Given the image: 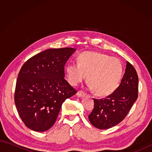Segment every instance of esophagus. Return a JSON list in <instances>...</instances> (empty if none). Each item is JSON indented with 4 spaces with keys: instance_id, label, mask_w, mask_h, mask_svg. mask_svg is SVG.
I'll use <instances>...</instances> for the list:
<instances>
[{
    "instance_id": "obj_1",
    "label": "esophagus",
    "mask_w": 152,
    "mask_h": 152,
    "mask_svg": "<svg viewBox=\"0 0 152 152\" xmlns=\"http://www.w3.org/2000/svg\"><path fill=\"white\" fill-rule=\"evenodd\" d=\"M76 95L78 96V97H82L85 95V93L82 91H79L78 93H76Z\"/></svg>"
}]
</instances>
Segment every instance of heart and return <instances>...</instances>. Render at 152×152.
Masks as SVG:
<instances>
[{
  "mask_svg": "<svg viewBox=\"0 0 152 152\" xmlns=\"http://www.w3.org/2000/svg\"><path fill=\"white\" fill-rule=\"evenodd\" d=\"M78 63H70L66 68L68 81L78 85L88 75V82L96 95L107 96L119 86L124 66L117 57L95 51H85L78 56Z\"/></svg>",
  "mask_w": 152,
  "mask_h": 152,
  "instance_id": "obj_1",
  "label": "heart"
}]
</instances>
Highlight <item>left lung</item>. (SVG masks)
<instances>
[{
    "label": "left lung",
    "mask_w": 152,
    "mask_h": 152,
    "mask_svg": "<svg viewBox=\"0 0 152 152\" xmlns=\"http://www.w3.org/2000/svg\"><path fill=\"white\" fill-rule=\"evenodd\" d=\"M138 77L134 66L127 62L125 72L118 88L104 99H94V108L88 116L99 129H107L124 119L138 98Z\"/></svg>",
    "instance_id": "8db88e82"
}]
</instances>
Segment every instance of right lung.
Instances as JSON below:
<instances>
[{
  "mask_svg": "<svg viewBox=\"0 0 152 152\" xmlns=\"http://www.w3.org/2000/svg\"><path fill=\"white\" fill-rule=\"evenodd\" d=\"M76 50L48 49L31 57L18 74L14 100L28 128L46 131L56 122L63 102L77 93L64 77V65Z\"/></svg>",
  "mask_w": 152,
  "mask_h": 152,
  "instance_id": "1",
  "label": "right lung"
}]
</instances>
